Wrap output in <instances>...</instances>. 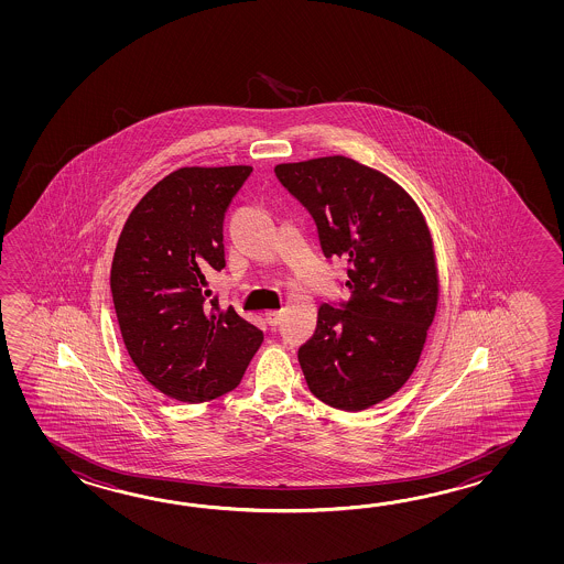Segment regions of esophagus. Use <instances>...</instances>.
I'll return each instance as SVG.
<instances>
[{
    "mask_svg": "<svg viewBox=\"0 0 564 564\" xmlns=\"http://www.w3.org/2000/svg\"><path fill=\"white\" fill-rule=\"evenodd\" d=\"M280 321H282V314H280V312H268V314H265V323H268V326H270L272 330L278 328Z\"/></svg>",
    "mask_w": 564,
    "mask_h": 564,
    "instance_id": "obj_1",
    "label": "esophagus"
}]
</instances>
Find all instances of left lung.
I'll return each instance as SVG.
<instances>
[{
  "label": "left lung",
  "mask_w": 564,
  "mask_h": 564,
  "mask_svg": "<svg viewBox=\"0 0 564 564\" xmlns=\"http://www.w3.org/2000/svg\"><path fill=\"white\" fill-rule=\"evenodd\" d=\"M278 180L316 221L326 258L347 260V302L323 304L299 348L312 395L362 411L397 393L433 323L440 280L420 207L395 181L348 156L282 163Z\"/></svg>",
  "instance_id": "obj_1"
}]
</instances>
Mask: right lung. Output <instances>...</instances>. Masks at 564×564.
<instances>
[{
	"instance_id": "obj_1",
	"label": "right lung",
	"mask_w": 564,
	"mask_h": 564,
	"mask_svg": "<svg viewBox=\"0 0 564 564\" xmlns=\"http://www.w3.org/2000/svg\"><path fill=\"white\" fill-rule=\"evenodd\" d=\"M252 167H183L132 209L110 268L120 335L161 393L202 403L240 384L264 333L209 299L226 268L224 217Z\"/></svg>"
}]
</instances>
